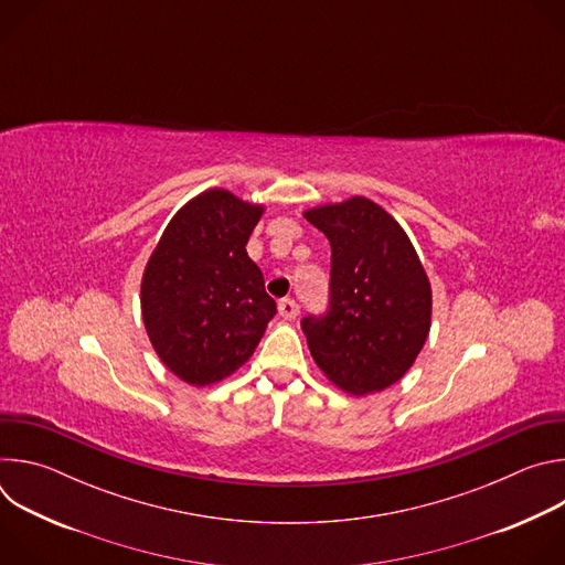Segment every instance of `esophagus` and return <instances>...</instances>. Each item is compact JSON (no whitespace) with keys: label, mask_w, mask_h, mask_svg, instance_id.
Instances as JSON below:
<instances>
[{"label":"esophagus","mask_w":565,"mask_h":565,"mask_svg":"<svg viewBox=\"0 0 565 565\" xmlns=\"http://www.w3.org/2000/svg\"><path fill=\"white\" fill-rule=\"evenodd\" d=\"M279 315L284 319H295L299 315V306L292 299H281L279 301Z\"/></svg>","instance_id":"1"}]
</instances>
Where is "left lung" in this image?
<instances>
[{
  "mask_svg": "<svg viewBox=\"0 0 565 565\" xmlns=\"http://www.w3.org/2000/svg\"><path fill=\"white\" fill-rule=\"evenodd\" d=\"M306 221L331 244V306L303 317L310 355L353 395L405 375L431 329V284L402 225L366 196L317 205Z\"/></svg>",
  "mask_w": 565,
  "mask_h": 565,
  "instance_id": "8db88e82",
  "label": "left lung"
}]
</instances>
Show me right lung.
Segmentation results:
<instances>
[{
	"mask_svg": "<svg viewBox=\"0 0 565 565\" xmlns=\"http://www.w3.org/2000/svg\"><path fill=\"white\" fill-rule=\"evenodd\" d=\"M262 214L264 205L205 190L172 216L145 266V331L160 362L192 386L244 366L277 312L246 250Z\"/></svg>",
	"mask_w": 565,
	"mask_h": 565,
	"instance_id": "obj_1",
	"label": "right lung"
}]
</instances>
